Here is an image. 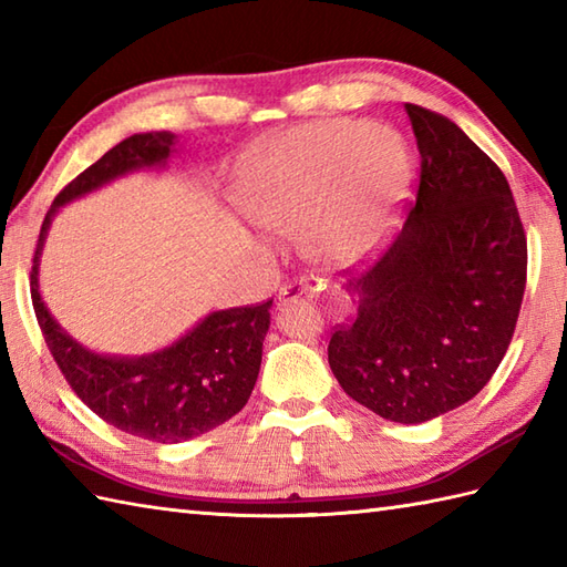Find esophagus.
I'll return each instance as SVG.
<instances>
[{
  "mask_svg": "<svg viewBox=\"0 0 567 567\" xmlns=\"http://www.w3.org/2000/svg\"><path fill=\"white\" fill-rule=\"evenodd\" d=\"M311 297H315V290H311L307 282L299 280V282L280 287V292H277V305H290L295 299H311Z\"/></svg>",
  "mask_w": 567,
  "mask_h": 567,
  "instance_id": "34e87169",
  "label": "esophagus"
}]
</instances>
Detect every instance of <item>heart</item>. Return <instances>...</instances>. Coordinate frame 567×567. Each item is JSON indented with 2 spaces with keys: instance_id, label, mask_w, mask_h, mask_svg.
Masks as SVG:
<instances>
[{
  "instance_id": "heart-1",
  "label": "heart",
  "mask_w": 567,
  "mask_h": 567,
  "mask_svg": "<svg viewBox=\"0 0 567 567\" xmlns=\"http://www.w3.org/2000/svg\"><path fill=\"white\" fill-rule=\"evenodd\" d=\"M412 183L400 134L363 118L290 128L248 161L238 207L262 231L297 234L329 268L363 260L388 231Z\"/></svg>"
}]
</instances>
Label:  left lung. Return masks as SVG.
<instances>
[{"mask_svg": "<svg viewBox=\"0 0 567 567\" xmlns=\"http://www.w3.org/2000/svg\"><path fill=\"white\" fill-rule=\"evenodd\" d=\"M421 158L416 204L390 250L346 285L358 315L331 336L348 396L396 424L465 404L519 319L526 236L507 177L451 118L404 104Z\"/></svg>", "mask_w": 567, "mask_h": 567, "instance_id": "1", "label": "left lung"}]
</instances>
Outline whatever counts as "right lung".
<instances>
[{
    "label": "right lung",
    "mask_w": 567,
    "mask_h": 567,
    "mask_svg": "<svg viewBox=\"0 0 567 567\" xmlns=\"http://www.w3.org/2000/svg\"><path fill=\"white\" fill-rule=\"evenodd\" d=\"M179 138L148 131L116 143L60 192L48 209L31 270V299L43 339L70 388L106 424L155 443H183L202 436L246 406L256 388L262 341L270 329V302L216 309L171 346L143 355H110L82 346L45 307L39 268L55 214L114 179L141 171H163Z\"/></svg>",
    "instance_id": "1"
}]
</instances>
